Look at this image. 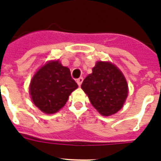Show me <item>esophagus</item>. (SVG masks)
<instances>
[{
  "instance_id": "1",
  "label": "esophagus",
  "mask_w": 161,
  "mask_h": 161,
  "mask_svg": "<svg viewBox=\"0 0 161 161\" xmlns=\"http://www.w3.org/2000/svg\"><path fill=\"white\" fill-rule=\"evenodd\" d=\"M83 80H84L83 77H80L76 80V83L78 84V85H79V86H80V85L82 84V82H83Z\"/></svg>"
}]
</instances>
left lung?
Returning a JSON list of instances; mask_svg holds the SVG:
<instances>
[{
  "label": "left lung",
  "instance_id": "left-lung-1",
  "mask_svg": "<svg viewBox=\"0 0 161 161\" xmlns=\"http://www.w3.org/2000/svg\"><path fill=\"white\" fill-rule=\"evenodd\" d=\"M81 88L93 107L104 116L119 111L128 93V85L121 71L111 63L102 61L84 80Z\"/></svg>",
  "mask_w": 161,
  "mask_h": 161
}]
</instances>
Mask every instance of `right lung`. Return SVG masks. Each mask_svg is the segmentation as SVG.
Returning a JSON list of instances; mask_svg holds the SVG:
<instances>
[{
  "label": "right lung",
  "instance_id": "obj_1",
  "mask_svg": "<svg viewBox=\"0 0 161 161\" xmlns=\"http://www.w3.org/2000/svg\"><path fill=\"white\" fill-rule=\"evenodd\" d=\"M77 87L69 68L58 61H52L35 73L30 93L34 104L41 111L54 114L64 106L69 95Z\"/></svg>",
  "mask_w": 161,
  "mask_h": 161
}]
</instances>
